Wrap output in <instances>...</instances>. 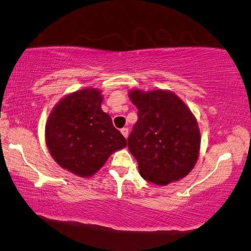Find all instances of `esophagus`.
<instances>
[{
    "instance_id": "1",
    "label": "esophagus",
    "mask_w": 251,
    "mask_h": 251,
    "mask_svg": "<svg viewBox=\"0 0 251 251\" xmlns=\"http://www.w3.org/2000/svg\"><path fill=\"white\" fill-rule=\"evenodd\" d=\"M120 131H121L123 137H125L126 139L128 138V135H129V129L128 128H122Z\"/></svg>"
}]
</instances>
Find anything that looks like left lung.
Wrapping results in <instances>:
<instances>
[{
    "instance_id": "obj_1",
    "label": "left lung",
    "mask_w": 251,
    "mask_h": 251,
    "mask_svg": "<svg viewBox=\"0 0 251 251\" xmlns=\"http://www.w3.org/2000/svg\"><path fill=\"white\" fill-rule=\"evenodd\" d=\"M138 121L128 138L141 176L156 185L178 181L199 157L201 134L196 119L173 92L131 90Z\"/></svg>"
}]
</instances>
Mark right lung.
<instances>
[{
    "instance_id": "1",
    "label": "right lung",
    "mask_w": 251,
    "mask_h": 251,
    "mask_svg": "<svg viewBox=\"0 0 251 251\" xmlns=\"http://www.w3.org/2000/svg\"><path fill=\"white\" fill-rule=\"evenodd\" d=\"M98 89L74 92L61 99L48 117L46 143L61 168L81 177L94 175L111 153L126 147L111 117L101 110Z\"/></svg>"
}]
</instances>
